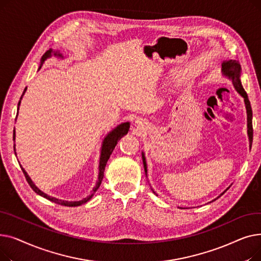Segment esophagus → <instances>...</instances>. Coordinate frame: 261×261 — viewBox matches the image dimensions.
<instances>
[{
  "mask_svg": "<svg viewBox=\"0 0 261 261\" xmlns=\"http://www.w3.org/2000/svg\"><path fill=\"white\" fill-rule=\"evenodd\" d=\"M135 123H136V125H138V126H143V119L139 118L138 120H136V121H135Z\"/></svg>",
  "mask_w": 261,
  "mask_h": 261,
  "instance_id": "1",
  "label": "esophagus"
}]
</instances>
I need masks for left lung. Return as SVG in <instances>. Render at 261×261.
<instances>
[{
    "mask_svg": "<svg viewBox=\"0 0 261 261\" xmlns=\"http://www.w3.org/2000/svg\"><path fill=\"white\" fill-rule=\"evenodd\" d=\"M221 65H222V68H221L222 75L232 82V86H234L237 93L244 99V105H245V109H246V115H248V136H249L250 148H251L252 147V142H253V125H252L253 113H252V108H251V103H250V100H249V97H248V94H246V92L244 91V89L241 85V80H240L241 66H240L239 62L236 61V60H225V61L222 62ZM142 158H143L145 173L147 175V163H146V158H145L144 152H142ZM228 188H226L222 194H220V196H219V197H221ZM153 193H154V190H153ZM219 197H217L216 199H214L213 201H211L208 203H212V202L216 201Z\"/></svg>",
    "mask_w": 261,
    "mask_h": 261,
    "instance_id": "1",
    "label": "left lung"
}]
</instances>
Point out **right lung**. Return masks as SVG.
<instances>
[{
	"label": "right lung",
	"mask_w": 261,
	"mask_h": 261,
	"mask_svg": "<svg viewBox=\"0 0 261 261\" xmlns=\"http://www.w3.org/2000/svg\"><path fill=\"white\" fill-rule=\"evenodd\" d=\"M51 56H55V57L60 58V59H64V56L60 53V50H53L51 48H49V49L43 55L42 58H41V62H40V66H39V68H38V71L40 70L41 66H42V64L44 63V61H45L46 59L50 58ZM26 89H27V88H25V90H24V92H23V94H22V96H21V98H20V100H19V103H18V111H19V107H20V105H21V100H22L23 95H24L25 92H26ZM17 116H18V114H17ZM129 128H130V122H129V121H127V122H121L120 125H118L117 127H115L112 131H110V132L105 136V139H103L102 144H101V149H100L99 166H98L99 171H98V179H97V182H96V185L93 187L92 194L89 195L87 198H84L82 200H79V201H65V200H61V199H57V198H55V197L48 196V195H46L45 193H43L42 190H40V189L35 185V183L32 181L30 175L27 174V172L25 171V169H24L22 166H21V169H22V171H23V173H24V175H25V177H26L27 182H29L30 186L33 188V190L35 191V193H37L39 196L43 197V198H45V199H47V200H49V201H51V202H54V203H57V204L63 205V206H70V207L79 206V205L85 204V203H87L89 200H91V198L94 196V194H95L96 191H97V189L99 188V186H100V184H101V181H102V179H103V172H105V168H106V165H107V162H108V160L110 159V155L112 154L115 146L117 145V142L122 138L123 135H126V134L128 133ZM15 140H16V130H13V141H15ZM13 149H15V153H16V144L13 145ZM16 154H17V153H16Z\"/></svg>",
	"instance_id": "1"
}]
</instances>
